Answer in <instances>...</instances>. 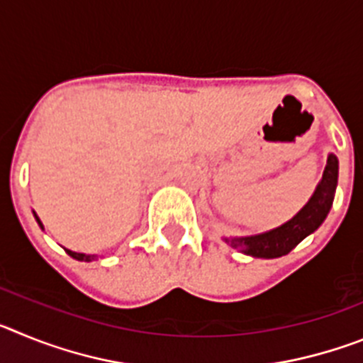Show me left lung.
<instances>
[{
  "mask_svg": "<svg viewBox=\"0 0 363 363\" xmlns=\"http://www.w3.org/2000/svg\"><path fill=\"white\" fill-rule=\"evenodd\" d=\"M336 184H338V158L335 154H329L318 187L296 216L267 233L242 236V238H225V242L255 258H280L289 255L301 240L307 238L323 223L335 200Z\"/></svg>",
  "mask_w": 363,
  "mask_h": 363,
  "instance_id": "8db88e82",
  "label": "left lung"
}]
</instances>
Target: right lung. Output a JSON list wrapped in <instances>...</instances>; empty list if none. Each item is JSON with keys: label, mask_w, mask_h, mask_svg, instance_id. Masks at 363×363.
<instances>
[{"label": "right lung", "mask_w": 363, "mask_h": 363, "mask_svg": "<svg viewBox=\"0 0 363 363\" xmlns=\"http://www.w3.org/2000/svg\"><path fill=\"white\" fill-rule=\"evenodd\" d=\"M34 218H36V221H38V223H40L41 229H43V223H41L40 218L36 216V213H34ZM65 251H67V255L72 256L74 259H79V262H91V259H94V258H96L94 255H83V252H74V251H69V249H65Z\"/></svg>", "instance_id": "obj_1"}]
</instances>
